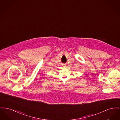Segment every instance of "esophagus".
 <instances>
[{
	"label": "esophagus",
	"mask_w": 120,
	"mask_h": 120,
	"mask_svg": "<svg viewBox=\"0 0 120 120\" xmlns=\"http://www.w3.org/2000/svg\"><path fill=\"white\" fill-rule=\"evenodd\" d=\"M63 67H64V68H65V67H66V64H63Z\"/></svg>",
	"instance_id": "1"
}]
</instances>
